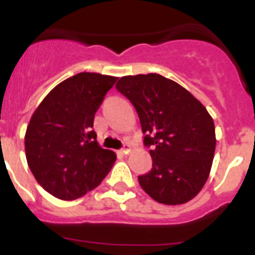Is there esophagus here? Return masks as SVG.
Wrapping results in <instances>:
<instances>
[{
    "label": "esophagus",
    "instance_id": "esophagus-1",
    "mask_svg": "<svg viewBox=\"0 0 255 255\" xmlns=\"http://www.w3.org/2000/svg\"><path fill=\"white\" fill-rule=\"evenodd\" d=\"M129 152H131L129 147H128V145H124V147L122 148V149H120V151H119V153H122V155H128Z\"/></svg>",
    "mask_w": 255,
    "mask_h": 255
}]
</instances>
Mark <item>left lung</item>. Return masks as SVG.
<instances>
[{
  "instance_id": "obj_1",
  "label": "left lung",
  "mask_w": 255,
  "mask_h": 255,
  "mask_svg": "<svg viewBox=\"0 0 255 255\" xmlns=\"http://www.w3.org/2000/svg\"><path fill=\"white\" fill-rule=\"evenodd\" d=\"M118 91L139 115L152 169L139 176L144 192L165 205H181L209 177L216 131L209 112L188 90L159 74L120 78Z\"/></svg>"
}]
</instances>
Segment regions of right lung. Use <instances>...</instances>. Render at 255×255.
<instances>
[{
    "mask_svg": "<svg viewBox=\"0 0 255 255\" xmlns=\"http://www.w3.org/2000/svg\"><path fill=\"white\" fill-rule=\"evenodd\" d=\"M118 78L79 73L51 90L34 111L25 135L27 165L54 197L71 201L95 189L116 155L92 131L95 112Z\"/></svg>",
    "mask_w": 255,
    "mask_h": 255,
    "instance_id": "obj_1",
    "label": "right lung"
}]
</instances>
